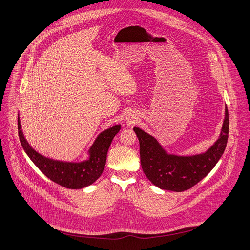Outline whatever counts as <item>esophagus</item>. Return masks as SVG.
Here are the masks:
<instances>
[{
	"instance_id": "obj_1",
	"label": "esophagus",
	"mask_w": 250,
	"mask_h": 250,
	"mask_svg": "<svg viewBox=\"0 0 250 250\" xmlns=\"http://www.w3.org/2000/svg\"><path fill=\"white\" fill-rule=\"evenodd\" d=\"M126 122L129 123V124L135 123V118L134 117H128V118H126Z\"/></svg>"
}]
</instances>
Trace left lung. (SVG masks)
Masks as SVG:
<instances>
[{
    "label": "left lung",
    "mask_w": 250,
    "mask_h": 250,
    "mask_svg": "<svg viewBox=\"0 0 250 250\" xmlns=\"http://www.w3.org/2000/svg\"><path fill=\"white\" fill-rule=\"evenodd\" d=\"M229 127V111L225 107L218 139L207 151L193 155L169 153L152 135L140 127H133L140 142L141 165L145 174L161 189L179 192L191 188L211 171L223 154Z\"/></svg>",
    "instance_id": "obj_1"
}]
</instances>
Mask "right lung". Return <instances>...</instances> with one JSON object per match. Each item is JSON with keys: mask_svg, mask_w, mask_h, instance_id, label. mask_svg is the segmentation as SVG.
<instances>
[{"mask_svg": "<svg viewBox=\"0 0 250 250\" xmlns=\"http://www.w3.org/2000/svg\"><path fill=\"white\" fill-rule=\"evenodd\" d=\"M121 125H116L102 131L87 150V158L83 162H62L46 157L36 151L22 133L20 116L18 115L19 138L22 148L35 166L54 183L71 189H81L93 185L102 175L106 154L115 135L120 131Z\"/></svg>", "mask_w": 250, "mask_h": 250, "instance_id": "1", "label": "right lung"}]
</instances>
